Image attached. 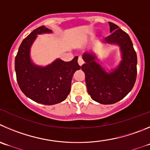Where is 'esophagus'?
Listing matches in <instances>:
<instances>
[{
	"mask_svg": "<svg viewBox=\"0 0 150 150\" xmlns=\"http://www.w3.org/2000/svg\"><path fill=\"white\" fill-rule=\"evenodd\" d=\"M78 64H79L80 66H82L83 64H84V61H83V59L81 58V57H79V58H78Z\"/></svg>",
	"mask_w": 150,
	"mask_h": 150,
	"instance_id": "34e87169",
	"label": "esophagus"
}]
</instances>
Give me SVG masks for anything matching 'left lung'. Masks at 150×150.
Masks as SVG:
<instances>
[{
	"label": "left lung",
	"instance_id": "left-lung-1",
	"mask_svg": "<svg viewBox=\"0 0 150 150\" xmlns=\"http://www.w3.org/2000/svg\"><path fill=\"white\" fill-rule=\"evenodd\" d=\"M109 24L112 33L105 41L121 47L123 60L119 67L107 73L96 62V56L88 53L83 54L85 64L81 66L88 93L102 104H112L124 98L133 88L137 77V54L129 36L115 23Z\"/></svg>",
	"mask_w": 150,
	"mask_h": 150
}]
</instances>
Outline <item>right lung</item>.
Wrapping results in <instances>:
<instances>
[{
  "instance_id": "obj_1",
  "label": "right lung",
  "mask_w": 150,
  "mask_h": 150,
  "mask_svg": "<svg viewBox=\"0 0 150 150\" xmlns=\"http://www.w3.org/2000/svg\"><path fill=\"white\" fill-rule=\"evenodd\" d=\"M51 32L44 26L33 30L22 41L15 61L20 89L28 98L45 105L56 104L67 98L70 92L72 76L81 69L78 56L69 62L56 60L46 67H37L31 62L29 50L37 35Z\"/></svg>"
}]
</instances>
